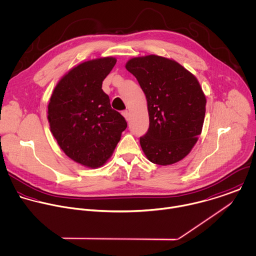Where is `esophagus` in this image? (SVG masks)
<instances>
[{
    "mask_svg": "<svg viewBox=\"0 0 256 256\" xmlns=\"http://www.w3.org/2000/svg\"><path fill=\"white\" fill-rule=\"evenodd\" d=\"M122 115L125 117V119H126L127 121H129V119H130V115H129L128 110H124V111L122 112Z\"/></svg>",
    "mask_w": 256,
    "mask_h": 256,
    "instance_id": "1",
    "label": "esophagus"
}]
</instances>
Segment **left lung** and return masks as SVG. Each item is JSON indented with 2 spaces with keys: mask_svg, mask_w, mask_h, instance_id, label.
<instances>
[{
  "mask_svg": "<svg viewBox=\"0 0 256 256\" xmlns=\"http://www.w3.org/2000/svg\"><path fill=\"white\" fill-rule=\"evenodd\" d=\"M126 69L147 100L149 128L140 137L144 154L158 165L180 161L197 142L204 122L206 98L199 82L176 61L156 55L132 58Z\"/></svg>",
  "mask_w": 256,
  "mask_h": 256,
  "instance_id": "8db88e82",
  "label": "left lung"
}]
</instances>
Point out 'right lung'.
Segmentation results:
<instances>
[{
  "instance_id": "add662e5",
  "label": "right lung",
  "mask_w": 256,
  "mask_h": 256,
  "mask_svg": "<svg viewBox=\"0 0 256 256\" xmlns=\"http://www.w3.org/2000/svg\"><path fill=\"white\" fill-rule=\"evenodd\" d=\"M116 61L106 57L79 64L59 81L48 105L50 129L59 146L86 167L104 165L127 127L102 90Z\"/></svg>"
}]
</instances>
